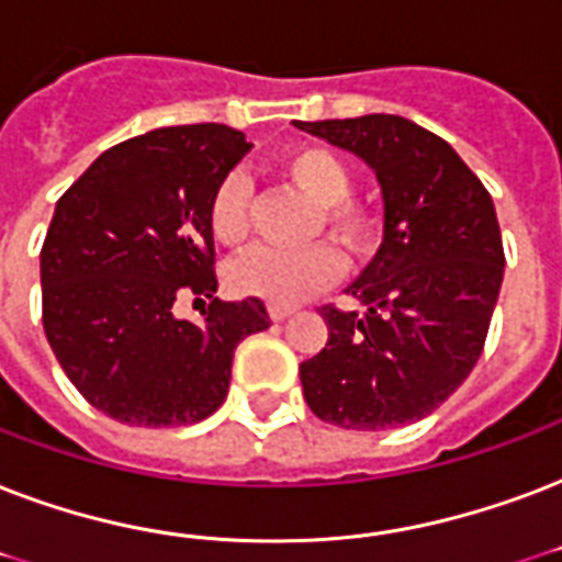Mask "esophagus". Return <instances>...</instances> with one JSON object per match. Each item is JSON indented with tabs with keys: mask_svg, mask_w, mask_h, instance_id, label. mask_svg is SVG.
<instances>
[{
	"mask_svg": "<svg viewBox=\"0 0 562 562\" xmlns=\"http://www.w3.org/2000/svg\"><path fill=\"white\" fill-rule=\"evenodd\" d=\"M297 312V306H291V303H271L268 306V315L273 317V321H285L289 315H294Z\"/></svg>",
	"mask_w": 562,
	"mask_h": 562,
	"instance_id": "esophagus-1",
	"label": "esophagus"
}]
</instances>
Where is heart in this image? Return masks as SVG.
I'll return each mask as SVG.
<instances>
[{
    "label": "heart",
    "mask_w": 562,
    "mask_h": 562,
    "mask_svg": "<svg viewBox=\"0 0 562 562\" xmlns=\"http://www.w3.org/2000/svg\"><path fill=\"white\" fill-rule=\"evenodd\" d=\"M280 175L297 194L317 206V218L341 245L361 250L370 241V218L364 210L347 201L350 169L347 162L321 145H297L280 157ZM247 203L250 187L245 175L229 171L212 189L206 203V221L221 245H238L247 236ZM344 262L329 245H308L300 250L254 247L233 262L229 285L247 297L271 303H297L315 294L341 273Z\"/></svg>",
    "instance_id": "heart-1"
}]
</instances>
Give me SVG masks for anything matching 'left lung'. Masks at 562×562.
Segmentation results:
<instances>
[{
    "label": "left lung",
    "instance_id": "left-lung-1",
    "mask_svg": "<svg viewBox=\"0 0 562 562\" xmlns=\"http://www.w3.org/2000/svg\"><path fill=\"white\" fill-rule=\"evenodd\" d=\"M373 169L384 238L347 294L368 308L324 306L329 341L300 364L324 423L387 431L428 417L472 373L496 308L505 250L493 198L454 148L411 119L294 122Z\"/></svg>",
    "mask_w": 562,
    "mask_h": 562
}]
</instances>
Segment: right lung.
Here are the masks:
<instances>
[{"label":"right lung","instance_id":"obj_1","mask_svg":"<svg viewBox=\"0 0 562 562\" xmlns=\"http://www.w3.org/2000/svg\"><path fill=\"white\" fill-rule=\"evenodd\" d=\"M250 143L227 125L113 145L57 201L40 250L43 329L83 400L127 426H187L227 400L233 352L271 326L259 297L221 303L206 203ZM212 299L203 325L173 317Z\"/></svg>","mask_w":562,"mask_h":562}]
</instances>
